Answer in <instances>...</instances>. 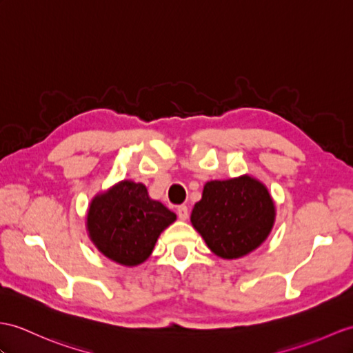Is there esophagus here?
I'll use <instances>...</instances> for the list:
<instances>
[{
	"label": "esophagus",
	"mask_w": 353,
	"mask_h": 353,
	"mask_svg": "<svg viewBox=\"0 0 353 353\" xmlns=\"http://www.w3.org/2000/svg\"><path fill=\"white\" fill-rule=\"evenodd\" d=\"M176 214L181 220H187L188 219V208L185 205H179L176 208Z\"/></svg>",
	"instance_id": "1"
}]
</instances>
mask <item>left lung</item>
Wrapping results in <instances>:
<instances>
[{
	"label": "left lung",
	"mask_w": 353,
	"mask_h": 353,
	"mask_svg": "<svg viewBox=\"0 0 353 353\" xmlns=\"http://www.w3.org/2000/svg\"><path fill=\"white\" fill-rule=\"evenodd\" d=\"M274 216V202L265 185L241 176L206 183L192 211V223L211 252L236 259L265 241Z\"/></svg>",
	"instance_id": "left-lung-1"
}]
</instances>
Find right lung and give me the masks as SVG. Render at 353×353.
I'll list each match as a JSON object with an SVG mask.
<instances>
[{"mask_svg": "<svg viewBox=\"0 0 353 353\" xmlns=\"http://www.w3.org/2000/svg\"><path fill=\"white\" fill-rule=\"evenodd\" d=\"M175 219V212L150 199L143 184L123 181L91 202L87 226L103 254L134 266L148 259L159 235Z\"/></svg>", "mask_w": 353, "mask_h": 353, "instance_id": "right-lung-1", "label": "right lung"}]
</instances>
